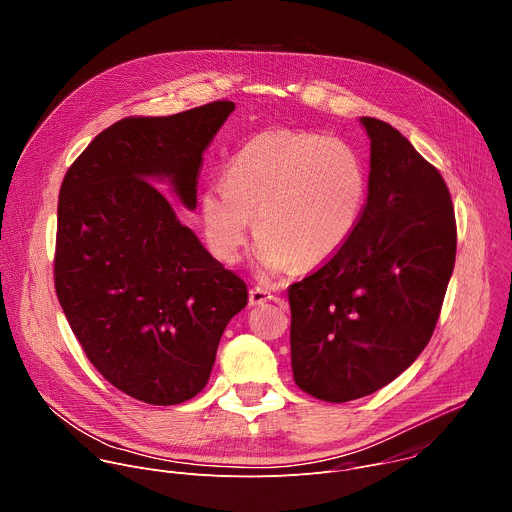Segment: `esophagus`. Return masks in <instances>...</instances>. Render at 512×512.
Segmentation results:
<instances>
[{"label":"esophagus","mask_w":512,"mask_h":512,"mask_svg":"<svg viewBox=\"0 0 512 512\" xmlns=\"http://www.w3.org/2000/svg\"><path fill=\"white\" fill-rule=\"evenodd\" d=\"M277 302V298L271 294V291H267L265 287H259L255 285L251 291H249V304L251 306H263L265 302Z\"/></svg>","instance_id":"1"}]
</instances>
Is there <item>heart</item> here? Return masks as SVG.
<instances>
[{
    "mask_svg": "<svg viewBox=\"0 0 512 512\" xmlns=\"http://www.w3.org/2000/svg\"><path fill=\"white\" fill-rule=\"evenodd\" d=\"M223 180L198 198L204 241L216 259L235 263L253 218V259L265 279L332 261L354 237L369 198L360 156L348 143L310 131L253 135L231 154Z\"/></svg>",
    "mask_w": 512,
    "mask_h": 512,
    "instance_id": "obj_1",
    "label": "heart"
}]
</instances>
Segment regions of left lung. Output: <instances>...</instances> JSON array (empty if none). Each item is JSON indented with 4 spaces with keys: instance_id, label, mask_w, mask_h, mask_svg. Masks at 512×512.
I'll return each instance as SVG.
<instances>
[{
    "instance_id": "1",
    "label": "left lung",
    "mask_w": 512,
    "mask_h": 512,
    "mask_svg": "<svg viewBox=\"0 0 512 512\" xmlns=\"http://www.w3.org/2000/svg\"><path fill=\"white\" fill-rule=\"evenodd\" d=\"M371 139L369 198L350 243L291 283V371L308 395L346 403L397 379L427 346L456 261L450 190L395 127Z\"/></svg>"
}]
</instances>
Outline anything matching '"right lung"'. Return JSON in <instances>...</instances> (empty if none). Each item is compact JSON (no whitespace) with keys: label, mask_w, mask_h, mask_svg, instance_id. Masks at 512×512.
<instances>
[{"label":"right lung","mask_w":512,"mask_h":512,"mask_svg":"<svg viewBox=\"0 0 512 512\" xmlns=\"http://www.w3.org/2000/svg\"><path fill=\"white\" fill-rule=\"evenodd\" d=\"M233 111V101H214L121 119L60 186L58 302L95 369L143 403L198 395L227 324L249 300L245 281L204 249L155 186L194 210L202 154Z\"/></svg>","instance_id":"add662e5"}]
</instances>
